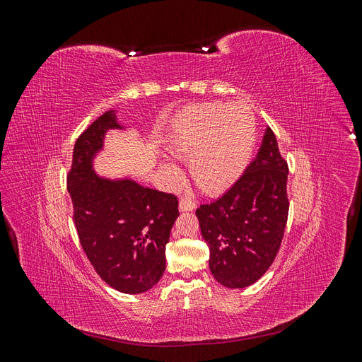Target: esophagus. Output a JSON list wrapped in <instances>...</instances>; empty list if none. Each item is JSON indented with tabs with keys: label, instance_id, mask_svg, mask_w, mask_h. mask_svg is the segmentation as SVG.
Wrapping results in <instances>:
<instances>
[{
	"label": "esophagus",
	"instance_id": "34e87169",
	"mask_svg": "<svg viewBox=\"0 0 362 362\" xmlns=\"http://www.w3.org/2000/svg\"><path fill=\"white\" fill-rule=\"evenodd\" d=\"M194 208H196V204L190 198H181L180 199V211H193Z\"/></svg>",
	"mask_w": 362,
	"mask_h": 362
}]
</instances>
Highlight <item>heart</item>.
Masks as SVG:
<instances>
[{
    "mask_svg": "<svg viewBox=\"0 0 362 362\" xmlns=\"http://www.w3.org/2000/svg\"><path fill=\"white\" fill-rule=\"evenodd\" d=\"M257 119L245 104L205 103L190 107L172 124L170 154L189 160L193 181L206 194H218L240 178L254 154ZM172 182L182 173L177 164L164 163Z\"/></svg>",
    "mask_w": 362,
    "mask_h": 362,
    "instance_id": "obj_1",
    "label": "heart"
}]
</instances>
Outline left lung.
<instances>
[{"instance_id": "left-lung-1", "label": "left lung", "mask_w": 362, "mask_h": 362, "mask_svg": "<svg viewBox=\"0 0 362 362\" xmlns=\"http://www.w3.org/2000/svg\"><path fill=\"white\" fill-rule=\"evenodd\" d=\"M287 177L288 164L269 127L257 158L233 187L196 210L210 270L222 286H252L276 258L288 218Z\"/></svg>"}]
</instances>
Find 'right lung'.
Wrapping results in <instances>:
<instances>
[{
  "label": "right lung",
  "instance_id": "1",
  "mask_svg": "<svg viewBox=\"0 0 362 362\" xmlns=\"http://www.w3.org/2000/svg\"><path fill=\"white\" fill-rule=\"evenodd\" d=\"M110 128H120L112 110L76 139L68 192L76 234L98 275L120 293L139 294L154 287L166 270L164 250L180 216L178 199L131 180L98 177L92 158Z\"/></svg>",
  "mask_w": 362,
  "mask_h": 362
}]
</instances>
